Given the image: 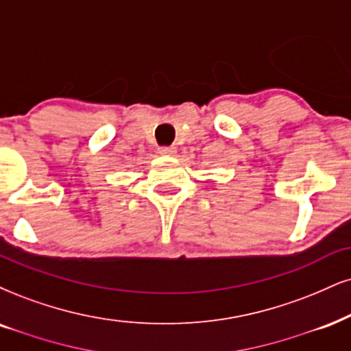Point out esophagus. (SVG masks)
Returning a JSON list of instances; mask_svg holds the SVG:
<instances>
[{"mask_svg": "<svg viewBox=\"0 0 351 351\" xmlns=\"http://www.w3.org/2000/svg\"><path fill=\"white\" fill-rule=\"evenodd\" d=\"M159 153L164 156H174L177 153V149L174 146H162V148H159Z\"/></svg>", "mask_w": 351, "mask_h": 351, "instance_id": "esophagus-1", "label": "esophagus"}]
</instances>
